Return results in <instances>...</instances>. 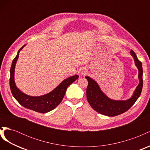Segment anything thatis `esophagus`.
<instances>
[{
	"instance_id": "34e87169",
	"label": "esophagus",
	"mask_w": 150,
	"mask_h": 150,
	"mask_svg": "<svg viewBox=\"0 0 150 150\" xmlns=\"http://www.w3.org/2000/svg\"><path fill=\"white\" fill-rule=\"evenodd\" d=\"M86 69H83V70H81V76H83V75H84V74H86Z\"/></svg>"
}]
</instances>
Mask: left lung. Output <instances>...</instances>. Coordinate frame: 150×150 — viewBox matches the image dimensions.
Listing matches in <instances>:
<instances>
[{
	"instance_id": "obj_1",
	"label": "left lung",
	"mask_w": 150,
	"mask_h": 150,
	"mask_svg": "<svg viewBox=\"0 0 150 150\" xmlns=\"http://www.w3.org/2000/svg\"><path fill=\"white\" fill-rule=\"evenodd\" d=\"M131 54L133 57L135 64L139 71L138 78L139 83L133 96L126 101H115L108 98L99 88L96 81L86 76L88 81V85L86 89V97L90 106L98 112L108 116H115L128 111L137 101L139 97L143 88V67L135 52L131 50Z\"/></svg>"
}]
</instances>
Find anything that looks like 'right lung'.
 Returning a JSON list of instances; mask_svg holds the SVG:
<instances>
[{
	"mask_svg": "<svg viewBox=\"0 0 150 150\" xmlns=\"http://www.w3.org/2000/svg\"><path fill=\"white\" fill-rule=\"evenodd\" d=\"M24 46L25 45L19 50L17 56L13 59L11 67L10 88L12 94L21 105L27 109L40 113L49 112L56 108L61 103L64 96L67 87L78 79L79 76L75 75L66 79L52 91L44 96L34 97L22 93L19 89H17L14 81V70L16 62L19 57L20 51Z\"/></svg>",
	"mask_w": 150,
	"mask_h": 150,
	"instance_id": "1",
	"label": "right lung"
}]
</instances>
